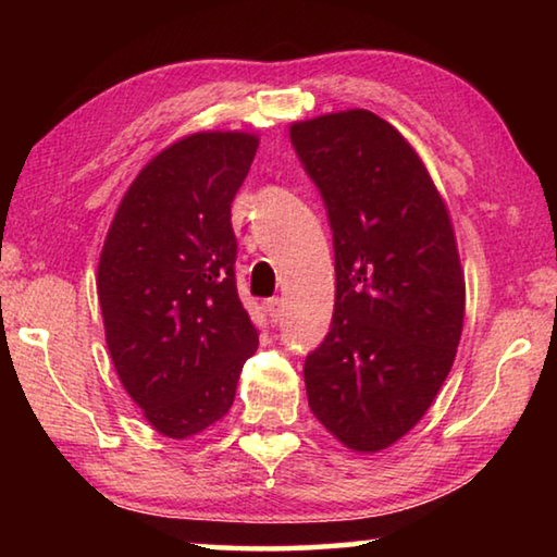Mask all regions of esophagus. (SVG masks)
I'll return each mask as SVG.
<instances>
[{
    "mask_svg": "<svg viewBox=\"0 0 557 557\" xmlns=\"http://www.w3.org/2000/svg\"><path fill=\"white\" fill-rule=\"evenodd\" d=\"M265 312L270 314L272 322H282V317H285V299L282 297H272L265 301Z\"/></svg>",
    "mask_w": 557,
    "mask_h": 557,
    "instance_id": "esophagus-1",
    "label": "esophagus"
}]
</instances>
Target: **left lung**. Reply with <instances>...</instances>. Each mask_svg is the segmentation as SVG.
<instances>
[{
    "label": "left lung",
    "instance_id": "left-lung-1",
    "mask_svg": "<svg viewBox=\"0 0 557 557\" xmlns=\"http://www.w3.org/2000/svg\"><path fill=\"white\" fill-rule=\"evenodd\" d=\"M334 233L332 329L305 361L314 418L356 451L418 425L455 363L465 272L422 159L369 110L289 127Z\"/></svg>",
    "mask_w": 557,
    "mask_h": 557
}]
</instances>
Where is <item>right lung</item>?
I'll return each mask as SVG.
<instances>
[{"mask_svg":"<svg viewBox=\"0 0 557 557\" xmlns=\"http://www.w3.org/2000/svg\"><path fill=\"white\" fill-rule=\"evenodd\" d=\"M258 137L196 132L122 196L98 262L112 363L149 425L184 440L231 410L258 326L235 287L231 203Z\"/></svg>","mask_w":557,"mask_h":557,"instance_id":"add662e5","label":"right lung"}]
</instances>
